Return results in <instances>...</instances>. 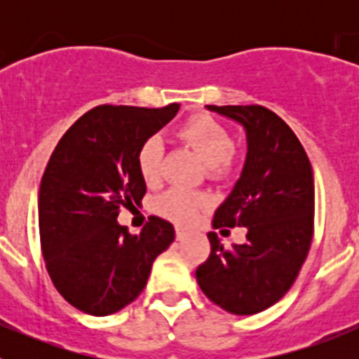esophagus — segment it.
Wrapping results in <instances>:
<instances>
[{
	"label": "esophagus",
	"instance_id": "obj_1",
	"mask_svg": "<svg viewBox=\"0 0 359 359\" xmlns=\"http://www.w3.org/2000/svg\"><path fill=\"white\" fill-rule=\"evenodd\" d=\"M185 237H187V231L183 230V228L177 226V228H176V239H177V241H183V239H185Z\"/></svg>",
	"mask_w": 359,
	"mask_h": 359
}]
</instances>
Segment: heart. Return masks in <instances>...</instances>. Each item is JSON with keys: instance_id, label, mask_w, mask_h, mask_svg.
Segmentation results:
<instances>
[{"instance_id": "1", "label": "heart", "mask_w": 359, "mask_h": 359, "mask_svg": "<svg viewBox=\"0 0 359 359\" xmlns=\"http://www.w3.org/2000/svg\"><path fill=\"white\" fill-rule=\"evenodd\" d=\"M180 136L198 152L203 163L210 170L221 172L233 151V140L224 126L210 116L199 115L183 123ZM163 147L158 136H151L138 151V169L147 185H154L160 180ZM207 207L203 196L183 189H170L156 201V212L176 224H192L199 217V212Z\"/></svg>"}]
</instances>
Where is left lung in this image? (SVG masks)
I'll return each instance as SVG.
<instances>
[{
  "instance_id": "left-lung-1",
  "label": "left lung",
  "mask_w": 359,
  "mask_h": 359,
  "mask_svg": "<svg viewBox=\"0 0 359 359\" xmlns=\"http://www.w3.org/2000/svg\"><path fill=\"white\" fill-rule=\"evenodd\" d=\"M246 133L243 170L214 214V228L244 226L246 243L226 250L208 231L201 291L231 315H255L293 286L313 239L315 182L309 158L280 116L262 106H205ZM224 231V230H223Z\"/></svg>"
}]
</instances>
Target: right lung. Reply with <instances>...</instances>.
<instances>
[{"mask_svg": "<svg viewBox=\"0 0 359 359\" xmlns=\"http://www.w3.org/2000/svg\"><path fill=\"white\" fill-rule=\"evenodd\" d=\"M160 109L98 106L57 144L39 187L44 264L66 302L107 316L144 291L152 262L174 241V226L152 215L138 236L116 221L122 207L142 203V144L176 116Z\"/></svg>", "mask_w": 359, "mask_h": 359, "instance_id": "1", "label": "right lung"}]
</instances>
